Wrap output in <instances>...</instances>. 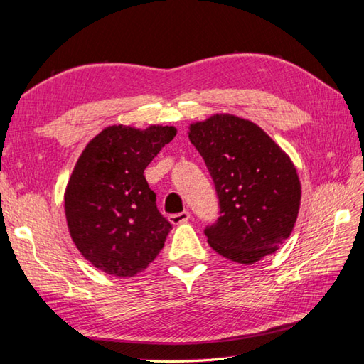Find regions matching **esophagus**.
Instances as JSON below:
<instances>
[{
  "label": "esophagus",
  "instance_id": "1",
  "mask_svg": "<svg viewBox=\"0 0 364 364\" xmlns=\"http://www.w3.org/2000/svg\"><path fill=\"white\" fill-rule=\"evenodd\" d=\"M190 218V212L188 210H183L179 213H171L169 215V221H171L173 225H181L185 223V221H188Z\"/></svg>",
  "mask_w": 364,
  "mask_h": 364
}]
</instances>
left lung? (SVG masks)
Listing matches in <instances>:
<instances>
[{"label":"left lung","mask_w":364,"mask_h":364,"mask_svg":"<svg viewBox=\"0 0 364 364\" xmlns=\"http://www.w3.org/2000/svg\"><path fill=\"white\" fill-rule=\"evenodd\" d=\"M217 191L220 217L205 226L218 255L253 264L291 235L300 207V181L291 159L256 124L217 114L190 127Z\"/></svg>","instance_id":"obj_1"}]
</instances>
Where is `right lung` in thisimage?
<instances>
[{
    "instance_id": "right-lung-1",
    "label": "right lung",
    "mask_w": 364,
    "mask_h": 364,
    "mask_svg": "<svg viewBox=\"0 0 364 364\" xmlns=\"http://www.w3.org/2000/svg\"><path fill=\"white\" fill-rule=\"evenodd\" d=\"M174 136L168 125L143 132L111 125L73 168L64 196L72 240L108 275H136L165 245L171 223L157 209L144 169Z\"/></svg>"
}]
</instances>
